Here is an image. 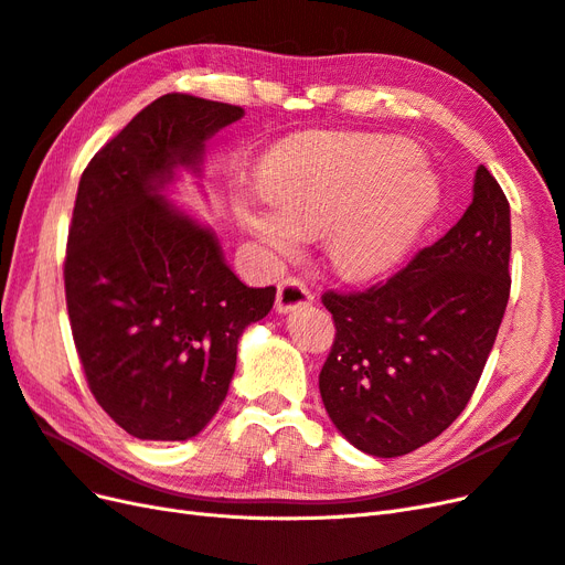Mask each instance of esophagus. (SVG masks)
Here are the masks:
<instances>
[{"label": "esophagus", "instance_id": "1", "mask_svg": "<svg viewBox=\"0 0 565 565\" xmlns=\"http://www.w3.org/2000/svg\"><path fill=\"white\" fill-rule=\"evenodd\" d=\"M313 301L311 289L306 287L301 280L297 278H285L278 285V297H276V309L278 313H287L301 309V306H309Z\"/></svg>", "mask_w": 565, "mask_h": 565}]
</instances>
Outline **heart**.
Listing matches in <instances>:
<instances>
[{
  "label": "heart",
  "mask_w": 565,
  "mask_h": 565,
  "mask_svg": "<svg viewBox=\"0 0 565 565\" xmlns=\"http://www.w3.org/2000/svg\"><path fill=\"white\" fill-rule=\"evenodd\" d=\"M419 152L398 139L311 134L264 167V193L237 198V218L276 259H295L303 237L322 235L341 278L382 276L431 216L438 188L417 167Z\"/></svg>",
  "instance_id": "heart-1"
}]
</instances>
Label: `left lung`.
Returning a JSON list of instances; mask_svg holds the SVG:
<instances>
[{
	"label": "left lung",
	"mask_w": 565,
	"mask_h": 565,
	"mask_svg": "<svg viewBox=\"0 0 565 565\" xmlns=\"http://www.w3.org/2000/svg\"><path fill=\"white\" fill-rule=\"evenodd\" d=\"M509 254V202L481 164L471 204L440 241L365 292L322 295L337 334L320 396L351 446L401 457L461 415L504 318Z\"/></svg>",
	"instance_id": "8db88e82"
}]
</instances>
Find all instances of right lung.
<instances>
[{
  "mask_svg": "<svg viewBox=\"0 0 565 565\" xmlns=\"http://www.w3.org/2000/svg\"><path fill=\"white\" fill-rule=\"evenodd\" d=\"M241 106L191 94L152 100L82 172L65 249V303L96 403L141 440L198 436L224 403L237 339L273 309L247 287L210 228L162 188L200 172L204 141Z\"/></svg>",
  "mask_w": 565,
  "mask_h": 565,
  "instance_id": "obj_1",
  "label": "right lung"
}]
</instances>
